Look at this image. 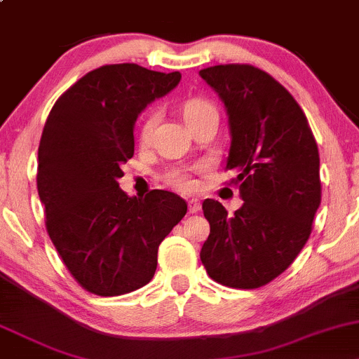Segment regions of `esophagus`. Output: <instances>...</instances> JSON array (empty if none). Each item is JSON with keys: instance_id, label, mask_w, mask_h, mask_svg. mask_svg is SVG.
<instances>
[{"instance_id": "34e87169", "label": "esophagus", "mask_w": 359, "mask_h": 359, "mask_svg": "<svg viewBox=\"0 0 359 359\" xmlns=\"http://www.w3.org/2000/svg\"><path fill=\"white\" fill-rule=\"evenodd\" d=\"M199 210H201V203H199V199L192 198L189 201V211L191 213H198Z\"/></svg>"}]
</instances>
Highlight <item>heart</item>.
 Returning a JSON list of instances; mask_svg holds the SVG:
<instances>
[{"label":"heart","instance_id":"1","mask_svg":"<svg viewBox=\"0 0 359 359\" xmlns=\"http://www.w3.org/2000/svg\"><path fill=\"white\" fill-rule=\"evenodd\" d=\"M182 113H184V118H186V122L189 123V126L192 122H196V120L205 118V116H210V115L218 116V110L217 107H215L213 101H210L208 97H203V96L189 97V100L184 103ZM158 120H160V115H158L156 110H151L148 115L144 116V120H142L141 123V130H139V135H141L142 142L149 141ZM165 180H167V184H170V186L177 187V189L180 191H189L192 189V186H194L191 173L187 172V170H179V168L170 170L167 175H165Z\"/></svg>","mask_w":359,"mask_h":359}]
</instances>
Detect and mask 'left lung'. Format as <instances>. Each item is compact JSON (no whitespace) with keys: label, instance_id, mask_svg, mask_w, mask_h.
<instances>
[{"label":"left lung","instance_id":"left-lung-1","mask_svg":"<svg viewBox=\"0 0 359 359\" xmlns=\"http://www.w3.org/2000/svg\"><path fill=\"white\" fill-rule=\"evenodd\" d=\"M229 115L225 170L244 199L229 215L215 199L203 203L210 236L201 263L215 282L258 289L296 259L322 201L320 156L304 111L278 81L258 67L229 63L199 70Z\"/></svg>","mask_w":359,"mask_h":359}]
</instances>
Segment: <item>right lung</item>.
<instances>
[{
  "label": "right lung",
  "mask_w": 359,
  "mask_h": 359,
  "mask_svg": "<svg viewBox=\"0 0 359 359\" xmlns=\"http://www.w3.org/2000/svg\"><path fill=\"white\" fill-rule=\"evenodd\" d=\"M180 82L179 72L135 63L103 65L53 104L37 151L44 224L63 265L82 289L120 296L153 278L158 246L187 213L173 192L129 198L118 187L134 156V122Z\"/></svg>",
  "instance_id": "1"
}]
</instances>
